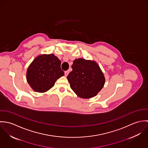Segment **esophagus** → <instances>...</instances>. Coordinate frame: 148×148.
<instances>
[{
	"label": "esophagus",
	"instance_id": "obj_1",
	"mask_svg": "<svg viewBox=\"0 0 148 148\" xmlns=\"http://www.w3.org/2000/svg\"><path fill=\"white\" fill-rule=\"evenodd\" d=\"M64 73H65V76H67L68 75V73H69V71H65Z\"/></svg>",
	"mask_w": 148,
	"mask_h": 148
}]
</instances>
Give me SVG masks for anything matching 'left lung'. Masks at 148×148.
Returning <instances> with one entry per match:
<instances>
[{"instance_id":"8db88e82","label":"left lung","mask_w":148,"mask_h":148,"mask_svg":"<svg viewBox=\"0 0 148 148\" xmlns=\"http://www.w3.org/2000/svg\"><path fill=\"white\" fill-rule=\"evenodd\" d=\"M72 71L67 76L71 88L80 98L96 96L105 84L103 72L95 61L79 58L72 65Z\"/></svg>"}]
</instances>
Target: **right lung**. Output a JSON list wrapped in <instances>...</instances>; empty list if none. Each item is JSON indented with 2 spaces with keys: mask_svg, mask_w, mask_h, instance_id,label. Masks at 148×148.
Wrapping results in <instances>:
<instances>
[{
  "mask_svg": "<svg viewBox=\"0 0 148 148\" xmlns=\"http://www.w3.org/2000/svg\"><path fill=\"white\" fill-rule=\"evenodd\" d=\"M61 61L54 54H42L36 56L27 70L26 79L35 92L44 93L52 88L56 81L64 75Z\"/></svg>",
  "mask_w": 148,
  "mask_h": 148,
  "instance_id": "obj_1",
  "label": "right lung"
}]
</instances>
